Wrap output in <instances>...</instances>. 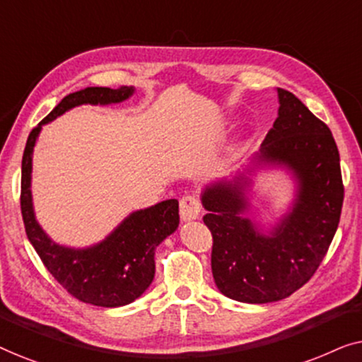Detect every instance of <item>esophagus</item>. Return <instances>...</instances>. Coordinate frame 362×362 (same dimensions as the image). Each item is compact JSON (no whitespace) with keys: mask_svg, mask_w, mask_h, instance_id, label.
I'll list each match as a JSON object with an SVG mask.
<instances>
[{"mask_svg":"<svg viewBox=\"0 0 362 362\" xmlns=\"http://www.w3.org/2000/svg\"><path fill=\"white\" fill-rule=\"evenodd\" d=\"M199 214H201V204H199V201H197V197L192 194L182 196L180 201L181 219L185 222L196 221V219H199Z\"/></svg>","mask_w":362,"mask_h":362,"instance_id":"obj_1","label":"esophagus"}]
</instances>
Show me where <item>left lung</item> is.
Returning <instances> with one entry per match:
<instances>
[{
	"mask_svg": "<svg viewBox=\"0 0 362 362\" xmlns=\"http://www.w3.org/2000/svg\"><path fill=\"white\" fill-rule=\"evenodd\" d=\"M279 117L260 151L230 180L201 192L212 239L216 286L240 303H272L301 288L318 269L339 224L344 187L329 128L285 88H276ZM284 169L294 199L275 225L251 214V187L262 170Z\"/></svg>",
	"mask_w": 362,
	"mask_h": 362,
	"instance_id": "obj_1",
	"label": "left lung"
}]
</instances>
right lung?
Instances as JSON below:
<instances>
[{
  "mask_svg": "<svg viewBox=\"0 0 362 362\" xmlns=\"http://www.w3.org/2000/svg\"><path fill=\"white\" fill-rule=\"evenodd\" d=\"M135 87H86L69 93L29 133L21 165V212L28 239L54 279L83 303L103 308L125 306L145 293L155 279L156 247L180 226L176 199L133 211L97 244L69 247L57 244L36 219L33 202V153L44 125L81 105L125 102Z\"/></svg>",
  "mask_w": 362,
  "mask_h": 362,
  "instance_id": "add662e5",
  "label": "right lung"
}]
</instances>
